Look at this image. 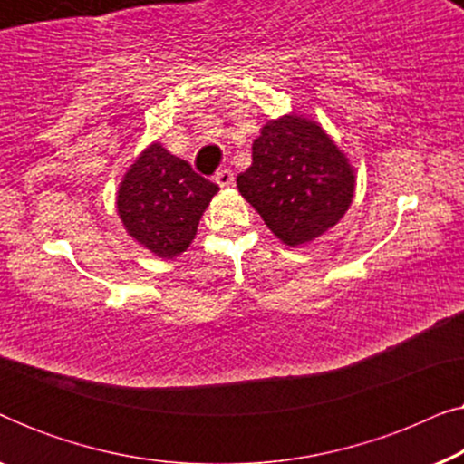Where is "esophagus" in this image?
<instances>
[{"label": "esophagus", "instance_id": "34e87169", "mask_svg": "<svg viewBox=\"0 0 464 464\" xmlns=\"http://www.w3.org/2000/svg\"><path fill=\"white\" fill-rule=\"evenodd\" d=\"M215 183H218L219 188H230L234 183V173L230 169L218 170V175H215Z\"/></svg>", "mask_w": 464, "mask_h": 464}]
</instances>
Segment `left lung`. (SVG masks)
<instances>
[{"instance_id":"1","label":"left lung","mask_w":464,"mask_h":464,"mask_svg":"<svg viewBox=\"0 0 464 464\" xmlns=\"http://www.w3.org/2000/svg\"><path fill=\"white\" fill-rule=\"evenodd\" d=\"M354 181L344 151L319 122L297 113L262 126L251 167L237 177L243 198L289 246L332 230L351 207Z\"/></svg>"}]
</instances>
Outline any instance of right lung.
<instances>
[{
  "instance_id": "add662e5",
  "label": "right lung",
  "mask_w": 464,
  "mask_h": 464,
  "mask_svg": "<svg viewBox=\"0 0 464 464\" xmlns=\"http://www.w3.org/2000/svg\"><path fill=\"white\" fill-rule=\"evenodd\" d=\"M219 188L196 175L162 143H150L120 181L116 207L129 237L162 259L192 245L198 221Z\"/></svg>"
}]
</instances>
